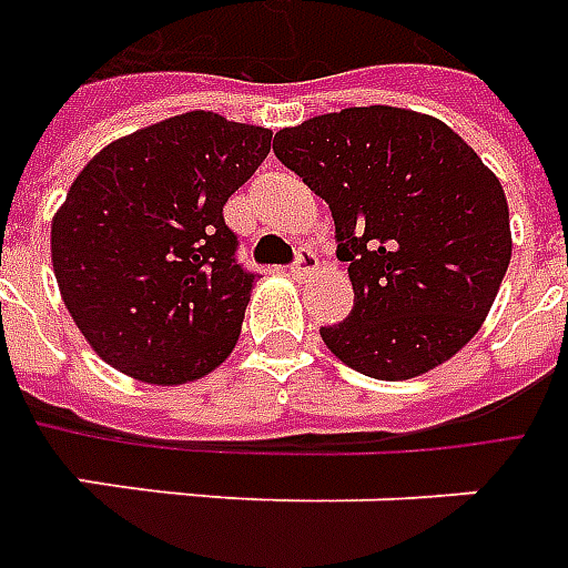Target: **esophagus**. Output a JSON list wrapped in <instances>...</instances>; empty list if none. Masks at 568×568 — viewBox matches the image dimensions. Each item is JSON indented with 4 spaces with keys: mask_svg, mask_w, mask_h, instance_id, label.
I'll return each mask as SVG.
<instances>
[{
    "mask_svg": "<svg viewBox=\"0 0 568 568\" xmlns=\"http://www.w3.org/2000/svg\"><path fill=\"white\" fill-rule=\"evenodd\" d=\"M317 266H320L317 254H314V251H308V248H302L300 254H296V263L290 266V275H293V278L305 281V278H311L314 272H317Z\"/></svg>",
    "mask_w": 568,
    "mask_h": 568,
    "instance_id": "1",
    "label": "esophagus"
}]
</instances>
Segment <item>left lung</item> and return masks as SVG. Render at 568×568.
<instances>
[{"mask_svg": "<svg viewBox=\"0 0 568 568\" xmlns=\"http://www.w3.org/2000/svg\"><path fill=\"white\" fill-rule=\"evenodd\" d=\"M275 155L329 203L353 311L320 335L344 365L410 381L488 317L511 260L500 179L440 119L347 106L275 134Z\"/></svg>", "mask_w": 568, "mask_h": 568, "instance_id": "left-lung-1", "label": "left lung"}]
</instances>
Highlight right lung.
Listing matches in <instances>:
<instances>
[{"instance_id": "obj_1", "label": "right lung", "mask_w": 568, "mask_h": 568, "mask_svg": "<svg viewBox=\"0 0 568 568\" xmlns=\"http://www.w3.org/2000/svg\"><path fill=\"white\" fill-rule=\"evenodd\" d=\"M272 131L191 110L113 140L53 215L59 293L89 347L155 386L206 377L236 347L254 272L239 266L224 203Z\"/></svg>"}]
</instances>
